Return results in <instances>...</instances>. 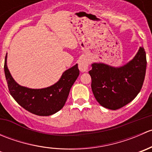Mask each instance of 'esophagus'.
Wrapping results in <instances>:
<instances>
[{"mask_svg": "<svg viewBox=\"0 0 152 152\" xmlns=\"http://www.w3.org/2000/svg\"><path fill=\"white\" fill-rule=\"evenodd\" d=\"M89 60L86 57H83L80 59L79 62V68L81 72H86L89 66Z\"/></svg>", "mask_w": 152, "mask_h": 152, "instance_id": "esophagus-1", "label": "esophagus"}]
</instances>
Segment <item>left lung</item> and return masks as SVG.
Segmentation results:
<instances>
[{
	"mask_svg": "<svg viewBox=\"0 0 152 152\" xmlns=\"http://www.w3.org/2000/svg\"><path fill=\"white\" fill-rule=\"evenodd\" d=\"M146 64L143 47H140L134 57L123 66L93 63L89 73L96 101L102 107L113 110L131 102L141 90Z\"/></svg>",
	"mask_w": 152,
	"mask_h": 152,
	"instance_id": "8db88e82",
	"label": "left lung"
}]
</instances>
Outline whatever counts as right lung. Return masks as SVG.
Masks as SVG:
<instances>
[{"instance_id": "1", "label": "right lung", "mask_w": 152, "mask_h": 152, "mask_svg": "<svg viewBox=\"0 0 152 152\" xmlns=\"http://www.w3.org/2000/svg\"><path fill=\"white\" fill-rule=\"evenodd\" d=\"M7 53L4 72L11 96L25 110L39 116H48L57 113L65 105L71 87L79 75L78 65L62 73L56 83L42 89H31L18 85L7 67Z\"/></svg>"}]
</instances>
